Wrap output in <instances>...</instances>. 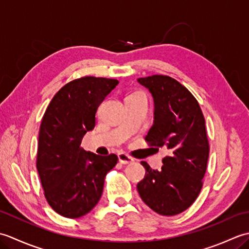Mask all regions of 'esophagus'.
Returning a JSON list of instances; mask_svg holds the SVG:
<instances>
[{"label":"esophagus","instance_id":"obj_1","mask_svg":"<svg viewBox=\"0 0 249 249\" xmlns=\"http://www.w3.org/2000/svg\"><path fill=\"white\" fill-rule=\"evenodd\" d=\"M118 157H119V161L121 163H123V165H128V163L134 162V158L126 154V153H120Z\"/></svg>","mask_w":249,"mask_h":249}]
</instances>
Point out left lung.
Wrapping results in <instances>:
<instances>
[{
	"instance_id": "obj_1",
	"label": "left lung",
	"mask_w": 249,
	"mask_h": 249,
	"mask_svg": "<svg viewBox=\"0 0 249 249\" xmlns=\"http://www.w3.org/2000/svg\"><path fill=\"white\" fill-rule=\"evenodd\" d=\"M154 98V123L145 136L146 143L168 147L160 170L147 162L145 177L137 185L143 202L154 212L173 216L192 205L203 186L210 145L205 120L198 100L183 84L169 76L139 78Z\"/></svg>"
}]
</instances>
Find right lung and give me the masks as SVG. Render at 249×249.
<instances>
[{
	"label": "right lung",
	"mask_w": 249,
	"mask_h": 249,
	"mask_svg": "<svg viewBox=\"0 0 249 249\" xmlns=\"http://www.w3.org/2000/svg\"><path fill=\"white\" fill-rule=\"evenodd\" d=\"M116 79L87 76L66 83L47 107L41 120L36 168L47 202L57 214L78 218L102 197L105 178L118 156H99L80 146L95 127V114Z\"/></svg>",
	"instance_id": "right-lung-1"
}]
</instances>
